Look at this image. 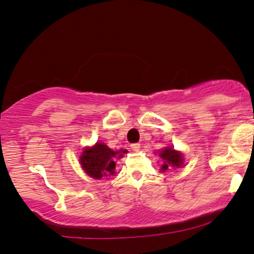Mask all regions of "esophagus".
Instances as JSON below:
<instances>
[{
  "label": "esophagus",
  "mask_w": 254,
  "mask_h": 254,
  "mask_svg": "<svg viewBox=\"0 0 254 254\" xmlns=\"http://www.w3.org/2000/svg\"><path fill=\"white\" fill-rule=\"evenodd\" d=\"M131 149H132L133 151H139L140 150V144L139 143L131 144Z\"/></svg>",
  "instance_id": "obj_1"
}]
</instances>
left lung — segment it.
Segmentation results:
<instances>
[{
    "mask_svg": "<svg viewBox=\"0 0 254 254\" xmlns=\"http://www.w3.org/2000/svg\"><path fill=\"white\" fill-rule=\"evenodd\" d=\"M159 157L163 159V165L160 171L165 172L166 170L171 168H181L184 163V158L179 151H176L173 147L169 146L159 151Z\"/></svg>",
    "mask_w": 254,
    "mask_h": 254,
    "instance_id": "left-lung-1",
    "label": "left lung"
}]
</instances>
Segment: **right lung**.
<instances>
[{
  "instance_id": "add662e5",
  "label": "right lung",
  "mask_w": 254,
  "mask_h": 254,
  "mask_svg": "<svg viewBox=\"0 0 254 254\" xmlns=\"http://www.w3.org/2000/svg\"><path fill=\"white\" fill-rule=\"evenodd\" d=\"M127 152V150H111L104 143H96L94 146H88L83 150L79 163L90 177L102 179L115 175L116 159L122 158L123 153Z\"/></svg>"
}]
</instances>
